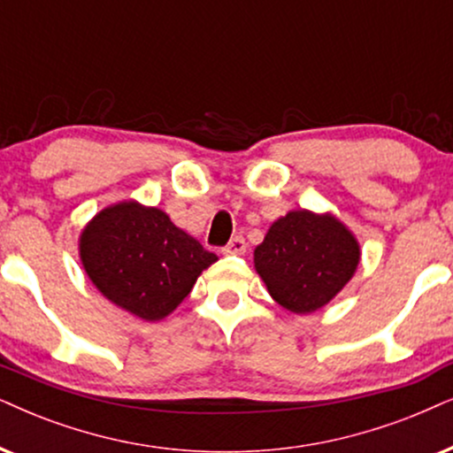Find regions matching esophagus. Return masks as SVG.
<instances>
[{
    "label": "esophagus",
    "mask_w": 453,
    "mask_h": 453,
    "mask_svg": "<svg viewBox=\"0 0 453 453\" xmlns=\"http://www.w3.org/2000/svg\"><path fill=\"white\" fill-rule=\"evenodd\" d=\"M244 250H246V240L242 236H236V238L230 240V244H227L226 249H223V253H226V255H242Z\"/></svg>",
    "instance_id": "obj_1"
}]
</instances>
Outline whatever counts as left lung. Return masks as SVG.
<instances>
[{
    "label": "left lung",
    "instance_id": "obj_1",
    "mask_svg": "<svg viewBox=\"0 0 453 453\" xmlns=\"http://www.w3.org/2000/svg\"><path fill=\"white\" fill-rule=\"evenodd\" d=\"M362 259L357 238L332 213L288 211L255 249V269L272 299L288 311L313 313L334 299Z\"/></svg>",
    "mask_w": 453,
    "mask_h": 453
}]
</instances>
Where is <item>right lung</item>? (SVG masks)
Segmentation results:
<instances>
[{"instance_id":"add662e5","label":"right lung","mask_w":453,"mask_h":453,"mask_svg":"<svg viewBox=\"0 0 453 453\" xmlns=\"http://www.w3.org/2000/svg\"><path fill=\"white\" fill-rule=\"evenodd\" d=\"M79 257L108 301L146 322L167 318L217 261L165 211L137 200L102 209L79 236Z\"/></svg>"}]
</instances>
